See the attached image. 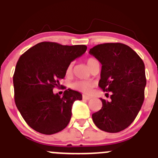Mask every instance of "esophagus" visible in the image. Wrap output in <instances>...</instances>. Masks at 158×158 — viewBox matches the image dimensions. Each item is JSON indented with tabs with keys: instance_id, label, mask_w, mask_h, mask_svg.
I'll return each mask as SVG.
<instances>
[{
	"instance_id": "1",
	"label": "esophagus",
	"mask_w": 158,
	"mask_h": 158,
	"mask_svg": "<svg viewBox=\"0 0 158 158\" xmlns=\"http://www.w3.org/2000/svg\"><path fill=\"white\" fill-rule=\"evenodd\" d=\"M82 98H83L84 99H86V100H89V99H92V97H90V96H85V95H83V96H82Z\"/></svg>"
}]
</instances>
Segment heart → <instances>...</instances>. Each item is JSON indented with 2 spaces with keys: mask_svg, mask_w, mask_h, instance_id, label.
Wrapping results in <instances>:
<instances>
[{
  "mask_svg": "<svg viewBox=\"0 0 158 158\" xmlns=\"http://www.w3.org/2000/svg\"><path fill=\"white\" fill-rule=\"evenodd\" d=\"M95 60L96 59L94 58H88L86 59V63L88 65V66H89L92 62H94ZM73 64L72 62V63H70L67 66L66 70H65V74L67 76H70L72 74V72H73ZM72 87L74 89L78 90L79 92H82L83 93H89L93 88V83L92 82L86 80H76L72 83Z\"/></svg>",
  "mask_w": 158,
  "mask_h": 158,
  "instance_id": "1",
  "label": "heart"
}]
</instances>
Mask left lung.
<instances>
[{
	"label": "left lung",
	"mask_w": 158,
	"mask_h": 158,
	"mask_svg": "<svg viewBox=\"0 0 158 158\" xmlns=\"http://www.w3.org/2000/svg\"><path fill=\"white\" fill-rule=\"evenodd\" d=\"M89 54L102 64L99 86L111 94L110 101L100 99L102 106L92 115L93 120L102 131L120 132L134 122L144 100V63L122 43L97 45L90 48Z\"/></svg>",
	"instance_id": "1"
}]
</instances>
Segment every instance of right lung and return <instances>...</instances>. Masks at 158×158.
I'll use <instances>...</instances> for the list:
<instances>
[{
    "mask_svg": "<svg viewBox=\"0 0 158 158\" xmlns=\"http://www.w3.org/2000/svg\"><path fill=\"white\" fill-rule=\"evenodd\" d=\"M83 45H62L43 42L29 48L18 59L13 76L15 101L30 127L43 134L65 129L72 116V106L82 94L70 89L61 97L53 89L60 88L67 66L85 52ZM63 89H65L63 88Z\"/></svg>",
    "mask_w": 158,
    "mask_h": 158,
    "instance_id": "obj_1",
    "label": "right lung"
}]
</instances>
